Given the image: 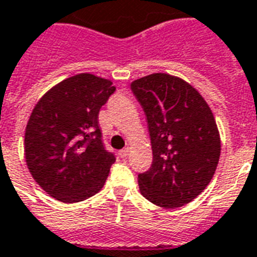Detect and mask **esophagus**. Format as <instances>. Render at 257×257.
I'll list each match as a JSON object with an SVG mask.
<instances>
[{"label":"esophagus","mask_w":257,"mask_h":257,"mask_svg":"<svg viewBox=\"0 0 257 257\" xmlns=\"http://www.w3.org/2000/svg\"><path fill=\"white\" fill-rule=\"evenodd\" d=\"M118 155H120L122 159H125V158H128L129 150H128V148H124V150H121L120 152H118Z\"/></svg>","instance_id":"esophagus-1"}]
</instances>
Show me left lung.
<instances>
[{
	"label": "left lung",
	"instance_id": "obj_1",
	"mask_svg": "<svg viewBox=\"0 0 257 257\" xmlns=\"http://www.w3.org/2000/svg\"><path fill=\"white\" fill-rule=\"evenodd\" d=\"M131 89L147 115L154 155L150 170L137 175L140 191L160 207L183 206L202 193L218 164L213 113L193 86L168 74L140 78Z\"/></svg>",
	"mask_w": 257,
	"mask_h": 257
}]
</instances>
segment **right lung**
I'll return each instance as SVG.
<instances>
[{
    "mask_svg": "<svg viewBox=\"0 0 257 257\" xmlns=\"http://www.w3.org/2000/svg\"><path fill=\"white\" fill-rule=\"evenodd\" d=\"M115 91L93 74L67 78L43 95L25 129V159L33 179L58 201L75 203L105 185L114 154L105 148L99 109Z\"/></svg>",
    "mask_w": 257,
    "mask_h": 257,
    "instance_id": "right-lung-1",
    "label": "right lung"
}]
</instances>
